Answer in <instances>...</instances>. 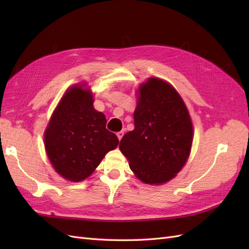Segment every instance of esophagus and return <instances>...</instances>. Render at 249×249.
<instances>
[{
  "instance_id": "1",
  "label": "esophagus",
  "mask_w": 249,
  "mask_h": 249,
  "mask_svg": "<svg viewBox=\"0 0 249 249\" xmlns=\"http://www.w3.org/2000/svg\"><path fill=\"white\" fill-rule=\"evenodd\" d=\"M124 134V131H120V132H117V133H116V135H117V137H118V139H119V140L123 138Z\"/></svg>"
}]
</instances>
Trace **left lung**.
<instances>
[{
  "instance_id": "obj_1",
  "label": "left lung",
  "mask_w": 249,
  "mask_h": 249,
  "mask_svg": "<svg viewBox=\"0 0 249 249\" xmlns=\"http://www.w3.org/2000/svg\"><path fill=\"white\" fill-rule=\"evenodd\" d=\"M134 124L119 144L131 170L145 184L168 182L184 167L193 140L182 97L169 83L149 78L139 86Z\"/></svg>"
}]
</instances>
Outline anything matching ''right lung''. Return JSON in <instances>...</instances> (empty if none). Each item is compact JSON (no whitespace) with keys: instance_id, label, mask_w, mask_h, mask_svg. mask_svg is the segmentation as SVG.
<instances>
[{"instance_id":"obj_1","label":"right lung","mask_w":249,"mask_h":249,"mask_svg":"<svg viewBox=\"0 0 249 249\" xmlns=\"http://www.w3.org/2000/svg\"><path fill=\"white\" fill-rule=\"evenodd\" d=\"M107 119L93 108V95L84 85L67 90L44 132V146L53 167L65 179L81 182L118 145Z\"/></svg>"}]
</instances>
